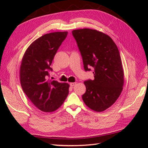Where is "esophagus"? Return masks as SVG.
Masks as SVG:
<instances>
[{"mask_svg": "<svg viewBox=\"0 0 148 148\" xmlns=\"http://www.w3.org/2000/svg\"><path fill=\"white\" fill-rule=\"evenodd\" d=\"M76 83H70V85L71 86H74L76 85Z\"/></svg>", "mask_w": 148, "mask_h": 148, "instance_id": "esophagus-1", "label": "esophagus"}]
</instances>
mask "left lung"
Masks as SVG:
<instances>
[{
    "instance_id": "1",
    "label": "left lung",
    "mask_w": 148,
    "mask_h": 148,
    "mask_svg": "<svg viewBox=\"0 0 148 148\" xmlns=\"http://www.w3.org/2000/svg\"><path fill=\"white\" fill-rule=\"evenodd\" d=\"M82 55L86 71L94 69V79L84 82L82 99L93 111L102 112L114 104L124 84V72L119 50L107 34L90 29L72 31Z\"/></svg>"
}]
</instances>
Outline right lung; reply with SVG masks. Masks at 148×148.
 Masks as SVG:
<instances>
[{"mask_svg":"<svg viewBox=\"0 0 148 148\" xmlns=\"http://www.w3.org/2000/svg\"><path fill=\"white\" fill-rule=\"evenodd\" d=\"M67 32L45 34L28 47L22 58L20 77L24 93L37 108L51 112L60 107L69 94V84L48 79L54 56Z\"/></svg>","mask_w":148,"mask_h":148,"instance_id":"right-lung-1","label":"right lung"}]
</instances>
